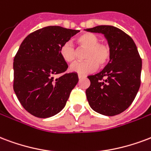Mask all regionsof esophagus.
Returning a JSON list of instances; mask_svg holds the SVG:
<instances>
[{"label": "esophagus", "mask_w": 151, "mask_h": 151, "mask_svg": "<svg viewBox=\"0 0 151 151\" xmlns=\"http://www.w3.org/2000/svg\"><path fill=\"white\" fill-rule=\"evenodd\" d=\"M84 77H86L85 76H83V75H78V78H79V79H82V78H84Z\"/></svg>", "instance_id": "obj_1"}]
</instances>
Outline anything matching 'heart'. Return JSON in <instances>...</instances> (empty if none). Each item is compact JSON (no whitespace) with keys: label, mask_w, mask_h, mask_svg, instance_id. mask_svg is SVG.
Segmentation results:
<instances>
[{"label":"heart","mask_w":151,"mask_h":151,"mask_svg":"<svg viewBox=\"0 0 151 151\" xmlns=\"http://www.w3.org/2000/svg\"><path fill=\"white\" fill-rule=\"evenodd\" d=\"M76 44L79 48L85 49L83 62L71 64L69 70L77 74L84 75L95 71L97 67L104 68L111 58V48L106 43H100L98 37L90 32H83L76 38ZM61 59L66 63H71L76 60V52L73 46L67 42L61 45L59 50Z\"/></svg>","instance_id":"1"}]
</instances>
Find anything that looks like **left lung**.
Instances as JSON below:
<instances>
[{"label":"left lung","instance_id":"8db88e82","mask_svg":"<svg viewBox=\"0 0 151 151\" xmlns=\"http://www.w3.org/2000/svg\"><path fill=\"white\" fill-rule=\"evenodd\" d=\"M85 30L104 34L111 48V58L104 70L88 76V101L95 111L114 116L127 109L139 91L142 59L132 38L119 28L99 25Z\"/></svg>","mask_w":151,"mask_h":151}]
</instances>
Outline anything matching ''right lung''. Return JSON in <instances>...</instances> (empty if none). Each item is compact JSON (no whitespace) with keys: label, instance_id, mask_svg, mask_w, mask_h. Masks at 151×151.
<instances>
[{"label":"right lung","instance_id":"1","mask_svg":"<svg viewBox=\"0 0 151 151\" xmlns=\"http://www.w3.org/2000/svg\"><path fill=\"white\" fill-rule=\"evenodd\" d=\"M60 26H47L33 32L21 43L13 60V89L23 107L38 118L52 117L65 106L78 75L68 68L59 50L79 32Z\"/></svg>","mask_w":151,"mask_h":151}]
</instances>
